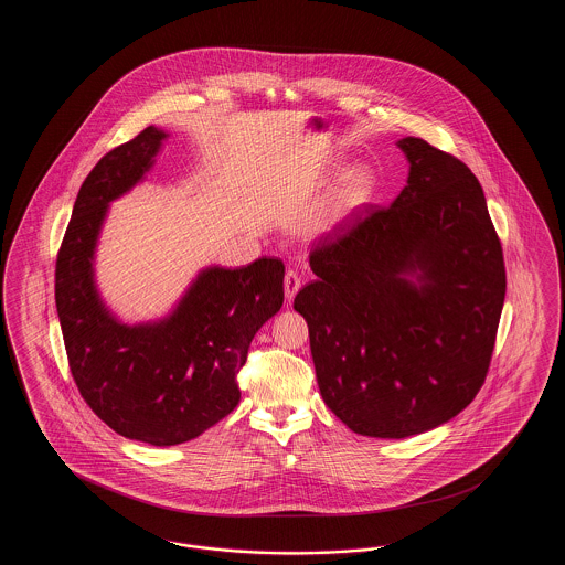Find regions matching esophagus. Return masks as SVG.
Wrapping results in <instances>:
<instances>
[{
    "label": "esophagus",
    "instance_id": "1",
    "mask_svg": "<svg viewBox=\"0 0 565 565\" xmlns=\"http://www.w3.org/2000/svg\"><path fill=\"white\" fill-rule=\"evenodd\" d=\"M284 290H286V298L292 300L296 292L300 290V275L296 270H288L284 277Z\"/></svg>",
    "mask_w": 565,
    "mask_h": 565
}]
</instances>
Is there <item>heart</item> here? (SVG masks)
<instances>
[{"mask_svg": "<svg viewBox=\"0 0 565 565\" xmlns=\"http://www.w3.org/2000/svg\"><path fill=\"white\" fill-rule=\"evenodd\" d=\"M375 189L376 180L373 171L364 167L351 169L332 192V199L328 203V214L334 220H343L348 215L355 214L373 199Z\"/></svg>", "mask_w": 565, "mask_h": 565, "instance_id": "obj_1", "label": "heart"}]
</instances>
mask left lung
<instances>
[{
    "instance_id": "8db88e82",
    "label": "left lung",
    "mask_w": 565,
    "mask_h": 565,
    "mask_svg": "<svg viewBox=\"0 0 565 565\" xmlns=\"http://www.w3.org/2000/svg\"><path fill=\"white\" fill-rule=\"evenodd\" d=\"M390 207L358 210L311 247L295 298L323 403L355 434L404 438L475 401L507 295L502 243L475 173L422 137ZM416 273L418 284L405 279Z\"/></svg>"
}]
</instances>
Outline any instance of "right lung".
Instances as JSON below:
<instances>
[{
    "mask_svg": "<svg viewBox=\"0 0 565 565\" xmlns=\"http://www.w3.org/2000/svg\"><path fill=\"white\" fill-rule=\"evenodd\" d=\"M164 134L148 127L93 167L56 254L54 300L84 403L125 438L157 447L210 430L242 398L237 375L258 328L284 305L279 258L203 270L169 320L118 323L93 284V252L109 201L150 169Z\"/></svg>",
    "mask_w": 565,
    "mask_h": 565,
    "instance_id": "1",
    "label": "right lung"
}]
</instances>
